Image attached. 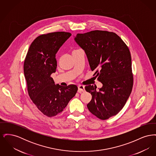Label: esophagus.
Returning <instances> with one entry per match:
<instances>
[{"label": "esophagus", "instance_id": "esophagus-1", "mask_svg": "<svg viewBox=\"0 0 156 156\" xmlns=\"http://www.w3.org/2000/svg\"><path fill=\"white\" fill-rule=\"evenodd\" d=\"M78 92L79 93H81L82 92H84V91H85V87H84V86L79 85V86L78 87Z\"/></svg>", "mask_w": 156, "mask_h": 156}]
</instances>
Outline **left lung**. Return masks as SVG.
Wrapping results in <instances>:
<instances>
[{"instance_id": "obj_1", "label": "left lung", "mask_w": 156, "mask_h": 156, "mask_svg": "<svg viewBox=\"0 0 156 156\" xmlns=\"http://www.w3.org/2000/svg\"><path fill=\"white\" fill-rule=\"evenodd\" d=\"M74 40L84 50L91 70L96 71L94 75L102 83L98 90L94 85L85 87L92 95L88 109L99 119H109L122 110L132 90L130 51L120 37L107 31L77 34Z\"/></svg>"}]
</instances>
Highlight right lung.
Wrapping results in <instances>:
<instances>
[{"label":"right lung","mask_w":156,"mask_h":156,"mask_svg":"<svg viewBox=\"0 0 156 156\" xmlns=\"http://www.w3.org/2000/svg\"><path fill=\"white\" fill-rule=\"evenodd\" d=\"M71 36L64 31L39 36L30 45L24 62L29 97L38 110L48 117L63 111L78 90L75 85H55L51 77L57 66L55 54Z\"/></svg>","instance_id":"add662e5"}]
</instances>
